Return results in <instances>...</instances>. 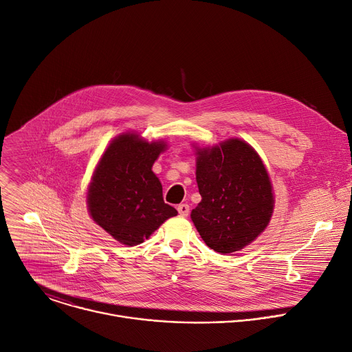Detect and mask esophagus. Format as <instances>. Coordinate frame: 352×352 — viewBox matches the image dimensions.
Here are the masks:
<instances>
[{"mask_svg":"<svg viewBox=\"0 0 352 352\" xmlns=\"http://www.w3.org/2000/svg\"><path fill=\"white\" fill-rule=\"evenodd\" d=\"M177 210H179L180 217H183V218L188 217V214H190V208H188L187 204H179L177 205Z\"/></svg>","mask_w":352,"mask_h":352,"instance_id":"34e87169","label":"esophagus"}]
</instances>
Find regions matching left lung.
Instances as JSON below:
<instances>
[{"label":"left lung","mask_w":352,"mask_h":352,"mask_svg":"<svg viewBox=\"0 0 352 352\" xmlns=\"http://www.w3.org/2000/svg\"><path fill=\"white\" fill-rule=\"evenodd\" d=\"M195 148V180L201 202L191 221L205 244L232 254L251 244L269 225L274 195L259 154L241 138Z\"/></svg>","instance_id":"1"}]
</instances>
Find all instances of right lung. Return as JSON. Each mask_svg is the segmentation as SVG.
Segmentation results:
<instances>
[{
    "label": "right lung",
    "mask_w": 352,
    "mask_h": 352,
    "mask_svg": "<svg viewBox=\"0 0 352 352\" xmlns=\"http://www.w3.org/2000/svg\"><path fill=\"white\" fill-rule=\"evenodd\" d=\"M168 148L164 140L135 131L116 135L98 160L87 188L91 219L120 244L147 240L177 210L164 202L162 184L153 165Z\"/></svg>",
    "instance_id": "right-lung-1"
}]
</instances>
